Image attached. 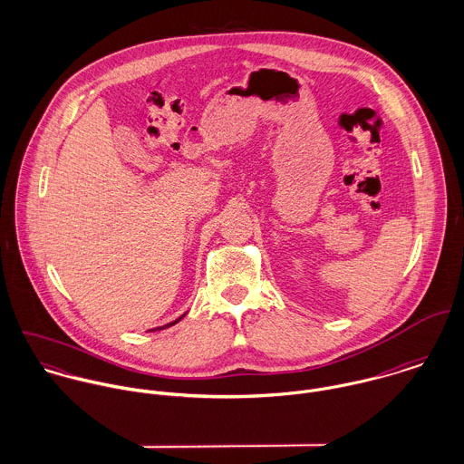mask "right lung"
Listing matches in <instances>:
<instances>
[{
    "mask_svg": "<svg viewBox=\"0 0 464 464\" xmlns=\"http://www.w3.org/2000/svg\"><path fill=\"white\" fill-rule=\"evenodd\" d=\"M182 320V316L179 318V320H175V322H171V324H168V325H164V327H160V329H166V327H171V325H175V324H179ZM153 331H157V329H153Z\"/></svg>",
    "mask_w": 464,
    "mask_h": 464,
    "instance_id": "1",
    "label": "right lung"
}]
</instances>
